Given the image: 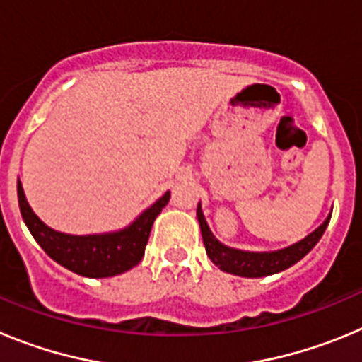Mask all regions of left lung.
<instances>
[{
    "mask_svg": "<svg viewBox=\"0 0 362 362\" xmlns=\"http://www.w3.org/2000/svg\"><path fill=\"white\" fill-rule=\"evenodd\" d=\"M330 217L332 216H328V219L315 232L306 235L303 241L296 243V245L288 246V248H283V250L261 252V254H257V252H243L221 245L214 238L212 232H210L209 225L204 221L203 212H201V206L197 204V221H199L204 248H206V254H209L210 261L216 267H219L223 272H228V274L241 277L272 276V274L283 272L292 267V264H296L297 261H300V259L312 250L313 246L317 245V241L322 238V233H325L326 226L330 223Z\"/></svg>",
    "mask_w": 362,
    "mask_h": 362,
    "instance_id": "obj_1",
    "label": "left lung"
}]
</instances>
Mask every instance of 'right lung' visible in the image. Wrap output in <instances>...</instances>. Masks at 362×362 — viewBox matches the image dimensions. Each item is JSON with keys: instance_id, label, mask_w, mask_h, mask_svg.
Segmentation results:
<instances>
[{"instance_id": "obj_1", "label": "right lung", "mask_w": 362, "mask_h": 362, "mask_svg": "<svg viewBox=\"0 0 362 362\" xmlns=\"http://www.w3.org/2000/svg\"><path fill=\"white\" fill-rule=\"evenodd\" d=\"M170 199V192L150 206L134 221L132 225L114 233L101 235H69L49 228L43 221L32 212L25 199L23 187L18 181L19 210L32 238L47 252V255L83 277H112L130 270L143 259L148 243L153 221Z\"/></svg>"}]
</instances>
